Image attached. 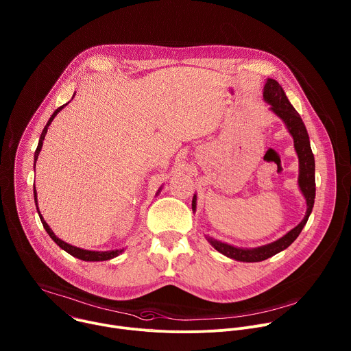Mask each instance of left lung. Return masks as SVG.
Returning <instances> with one entry per match:
<instances>
[{
  "label": "left lung",
  "instance_id": "8db88e82",
  "mask_svg": "<svg viewBox=\"0 0 351 351\" xmlns=\"http://www.w3.org/2000/svg\"><path fill=\"white\" fill-rule=\"evenodd\" d=\"M263 99L270 104V110L274 111L280 119L285 123L289 134L293 138L295 150L299 157V187L306 198L307 210L303 217V220L291 231H288L284 237L280 240L259 247V248H237L224 243H220L212 237H206V240L210 243V245L220 254H223L227 258L236 259L240 262H262L266 261L276 254L287 250L300 234L304 224L308 220V216L314 206V198H315V164H314V156L310 147V139L308 134L306 131V127L300 119L299 112L293 108L291 101L288 100L284 89L281 85L271 78H267V82L263 88ZM197 197H193V202H195Z\"/></svg>",
  "mask_w": 351,
  "mask_h": 351
}]
</instances>
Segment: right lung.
Returning a JSON list of instances; mask_svg holds the SVG:
<instances>
[{
    "mask_svg": "<svg viewBox=\"0 0 351 351\" xmlns=\"http://www.w3.org/2000/svg\"><path fill=\"white\" fill-rule=\"evenodd\" d=\"M73 97H74V95H73ZM71 97V99H73ZM67 104V103H66ZM66 104H63V106H60L59 108H56L55 111H53V114L51 115V119H49V121L47 123V125H45V128L43 130V134H41V136H40V142H38V146H37V150H36V153H34V168H36V161H37V158H38V154H40V152H41V147H43V141H44V138H45V135H47V132H48V127L51 125V123L53 121V119L56 117V114L66 106ZM161 190V189H160ZM158 190V191H160ZM34 201H36V206H37V212H38V215H40V219H41V223H43V226H44V228H45V231L48 232L49 234V237L62 248V250H64L67 254H70L71 256H74V258H78V259H81V261H85V262H101V261H110V259H112V258H115V256H119L120 254H123L124 252V250H114V251H88V250H82V248H77V247H73V245H70V244H67V243H64V241H62L59 237H56L55 236V232L51 230V227L48 226V223L44 220V217H43V215L40 213V209H38V205H37V191H36V186H34Z\"/></svg>",
    "mask_w": 351,
    "mask_h": 351,
    "instance_id": "obj_1",
    "label": "right lung"
}]
</instances>
